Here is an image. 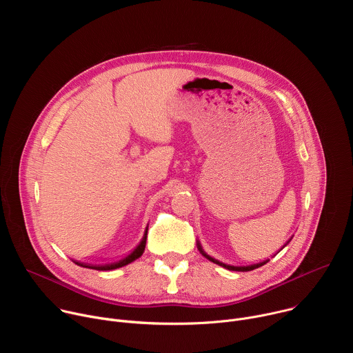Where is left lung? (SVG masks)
Returning <instances> with one entry per match:
<instances>
[{"label": "left lung", "mask_w": 353, "mask_h": 353, "mask_svg": "<svg viewBox=\"0 0 353 353\" xmlns=\"http://www.w3.org/2000/svg\"><path fill=\"white\" fill-rule=\"evenodd\" d=\"M293 237V236H292ZM292 237L286 241V244L292 240ZM285 244V245H286ZM283 245V247H285ZM196 247H198V250H199V253L203 254L205 259H208L210 261H212V263H215V264H218V265H221V267H223V268H226V270H229V271H239V272H247V271H253V270H256V268H259V267H263L264 264H267L270 260H264V261H260V263H257V264H250V265H230V264H225V263H222V261H219V260H216V259H214V257H211V256H208L205 251L203 250V247H201V244H199V241H196Z\"/></svg>", "instance_id": "obj_1"}]
</instances>
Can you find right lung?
I'll return each mask as SVG.
<instances>
[{
    "label": "right lung",
    "instance_id": "1",
    "mask_svg": "<svg viewBox=\"0 0 353 353\" xmlns=\"http://www.w3.org/2000/svg\"><path fill=\"white\" fill-rule=\"evenodd\" d=\"M146 234H148V228L145 229V233H143V237L142 240L139 241V244L131 251V253L128 256H125L124 259L119 260V261H114V263H109V264H89V263H81L78 260H72L79 267H83V268H90V270H96V271H112V270H117V268H121L124 265H128L130 263L135 261L137 259H139L145 250V244H146Z\"/></svg>",
    "mask_w": 353,
    "mask_h": 353
}]
</instances>
